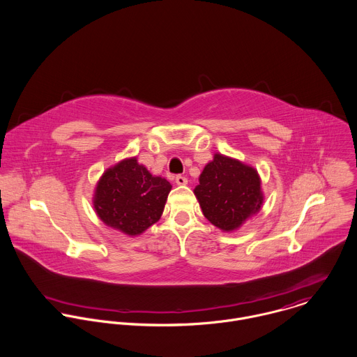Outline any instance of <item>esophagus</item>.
Listing matches in <instances>:
<instances>
[{
	"mask_svg": "<svg viewBox=\"0 0 357 357\" xmlns=\"http://www.w3.org/2000/svg\"><path fill=\"white\" fill-rule=\"evenodd\" d=\"M188 183V180H187V177H184V176H176V184L177 185H185Z\"/></svg>",
	"mask_w": 357,
	"mask_h": 357,
	"instance_id": "obj_1",
	"label": "esophagus"
}]
</instances>
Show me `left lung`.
I'll return each instance as SVG.
<instances>
[{
  "instance_id": "left-lung-1",
  "label": "left lung",
  "mask_w": 357,
  "mask_h": 357,
  "mask_svg": "<svg viewBox=\"0 0 357 357\" xmlns=\"http://www.w3.org/2000/svg\"><path fill=\"white\" fill-rule=\"evenodd\" d=\"M194 192L204 217L222 231L236 229L262 204L255 169L220 153L204 166Z\"/></svg>"
}]
</instances>
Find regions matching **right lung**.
<instances>
[{
	"mask_svg": "<svg viewBox=\"0 0 357 357\" xmlns=\"http://www.w3.org/2000/svg\"><path fill=\"white\" fill-rule=\"evenodd\" d=\"M170 190L167 180L155 177L132 158L102 174L93 204L107 225L133 236L160 218Z\"/></svg>",
	"mask_w": 357,
	"mask_h": 357,
	"instance_id": "add662e5",
	"label": "right lung"
}]
</instances>
